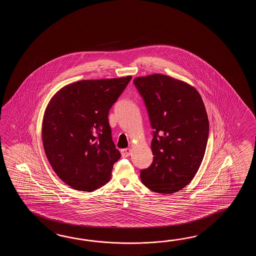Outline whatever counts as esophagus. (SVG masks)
I'll return each instance as SVG.
<instances>
[{
    "instance_id": "34e87169",
    "label": "esophagus",
    "mask_w": 256,
    "mask_h": 256,
    "mask_svg": "<svg viewBox=\"0 0 256 256\" xmlns=\"http://www.w3.org/2000/svg\"><path fill=\"white\" fill-rule=\"evenodd\" d=\"M130 148H126V149H122L120 152H122V158H128L130 154Z\"/></svg>"
}]
</instances>
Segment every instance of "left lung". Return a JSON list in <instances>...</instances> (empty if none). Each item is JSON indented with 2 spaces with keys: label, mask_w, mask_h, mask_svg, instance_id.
<instances>
[{
  "label": "left lung",
  "mask_w": 256,
  "mask_h": 256,
  "mask_svg": "<svg viewBox=\"0 0 256 256\" xmlns=\"http://www.w3.org/2000/svg\"><path fill=\"white\" fill-rule=\"evenodd\" d=\"M144 100L154 132V160L140 173L142 184L160 194L188 185L205 154L208 119L196 88L174 78L152 74L134 80Z\"/></svg>",
  "instance_id": "1"
}]
</instances>
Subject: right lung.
<instances>
[{"instance_id": "obj_1", "label": "right lung", "mask_w": 256, "mask_h": 256, "mask_svg": "<svg viewBox=\"0 0 256 256\" xmlns=\"http://www.w3.org/2000/svg\"><path fill=\"white\" fill-rule=\"evenodd\" d=\"M130 78L74 82L48 104L42 124L44 152L56 174L72 188L92 192L110 180L120 154L108 114Z\"/></svg>"}]
</instances>
